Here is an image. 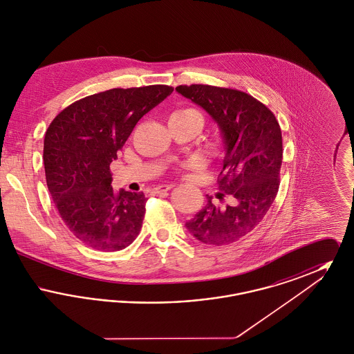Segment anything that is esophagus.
Returning a JSON list of instances; mask_svg holds the SVG:
<instances>
[{
	"label": "esophagus",
	"instance_id": "34e87169",
	"mask_svg": "<svg viewBox=\"0 0 354 354\" xmlns=\"http://www.w3.org/2000/svg\"><path fill=\"white\" fill-rule=\"evenodd\" d=\"M172 187H174V185H159V187H155V188L152 189V194H153V195H158V194L166 192V191H169Z\"/></svg>",
	"mask_w": 354,
	"mask_h": 354
}]
</instances>
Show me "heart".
Instances as JSON below:
<instances>
[{
    "label": "heart",
    "mask_w": 354,
    "mask_h": 354,
    "mask_svg": "<svg viewBox=\"0 0 354 354\" xmlns=\"http://www.w3.org/2000/svg\"><path fill=\"white\" fill-rule=\"evenodd\" d=\"M188 111H194V110H191V109H185V110H178V111H175L174 114H180V113H188ZM194 113H196V111H194ZM199 165V162H196V160H189V162H187L185 165V169H191V167H195V166H198Z\"/></svg>",
    "instance_id": "obj_1"
}]
</instances>
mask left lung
Instances as JSON below:
<instances>
[{"mask_svg":"<svg viewBox=\"0 0 354 354\" xmlns=\"http://www.w3.org/2000/svg\"><path fill=\"white\" fill-rule=\"evenodd\" d=\"M176 91L218 123L225 150L219 198L232 199L216 207L207 196L205 207L185 227L203 244L230 245L257 228L277 195L283 162L280 124L266 104L240 90L180 84Z\"/></svg>","mask_w":354,"mask_h":354,"instance_id":"obj_1","label":"left lung"}]
</instances>
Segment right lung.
Returning <instances> with one entry per match:
<instances>
[{
  "label": "right lung",
  "mask_w": 354,
  "mask_h": 354,
  "mask_svg": "<svg viewBox=\"0 0 354 354\" xmlns=\"http://www.w3.org/2000/svg\"><path fill=\"white\" fill-rule=\"evenodd\" d=\"M174 91L166 84L111 88L64 109L44 140L46 183L68 230L93 250L129 247L142 228L143 192H115L110 165L145 114Z\"/></svg>",
  "instance_id": "1"
}]
</instances>
